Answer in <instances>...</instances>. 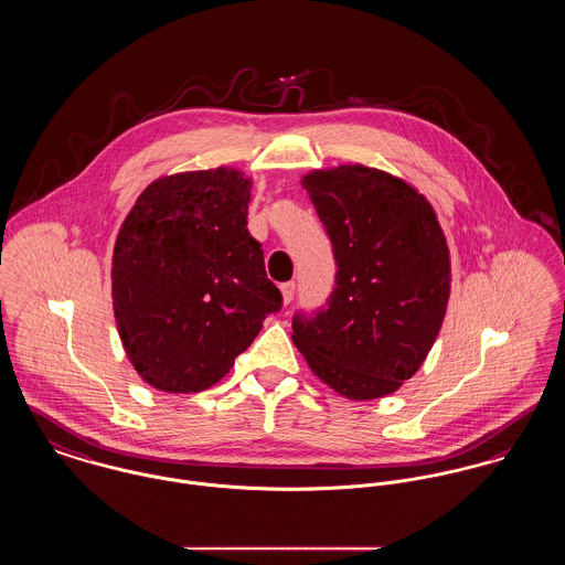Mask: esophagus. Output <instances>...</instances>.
I'll return each instance as SVG.
<instances>
[{"label":"esophagus","instance_id":"1","mask_svg":"<svg viewBox=\"0 0 565 565\" xmlns=\"http://www.w3.org/2000/svg\"><path fill=\"white\" fill-rule=\"evenodd\" d=\"M280 291H282L285 305H291V300H294V296H296V282H294V280L282 282V285H280Z\"/></svg>","mask_w":565,"mask_h":565}]
</instances>
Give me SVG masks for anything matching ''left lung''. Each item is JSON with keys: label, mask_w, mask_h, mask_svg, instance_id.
Listing matches in <instances>:
<instances>
[{"label": "left lung", "mask_w": 565, "mask_h": 565, "mask_svg": "<svg viewBox=\"0 0 565 565\" xmlns=\"http://www.w3.org/2000/svg\"><path fill=\"white\" fill-rule=\"evenodd\" d=\"M337 263L326 305L294 315L312 373L348 399H377L411 380L449 302V248L431 205L402 179L364 166L302 181Z\"/></svg>", "instance_id": "1"}]
</instances>
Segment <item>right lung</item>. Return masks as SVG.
Instances as JSON below:
<instances>
[{
	"mask_svg": "<svg viewBox=\"0 0 565 565\" xmlns=\"http://www.w3.org/2000/svg\"><path fill=\"white\" fill-rule=\"evenodd\" d=\"M250 188L233 168L157 179L118 233V334L136 371L159 391L213 386L282 307L248 231Z\"/></svg>",
	"mask_w": 565,
	"mask_h": 565,
	"instance_id": "add662e5",
	"label": "right lung"
}]
</instances>
